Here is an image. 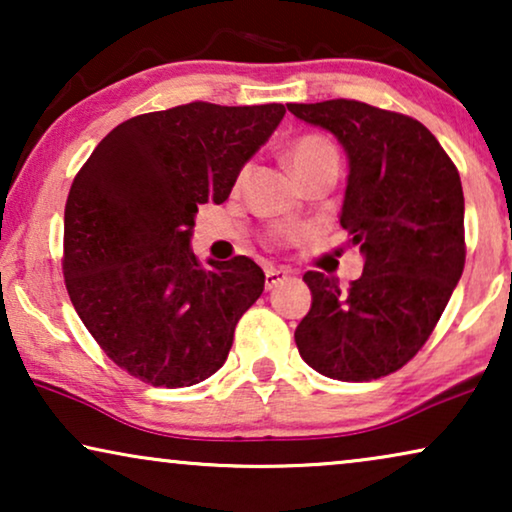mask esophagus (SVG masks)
Listing matches in <instances>:
<instances>
[{
  "label": "esophagus",
  "mask_w": 512,
  "mask_h": 512,
  "mask_svg": "<svg viewBox=\"0 0 512 512\" xmlns=\"http://www.w3.org/2000/svg\"><path fill=\"white\" fill-rule=\"evenodd\" d=\"M291 272L286 268H265V289H275L277 284H282L284 279H289Z\"/></svg>",
  "instance_id": "esophagus-1"
}]
</instances>
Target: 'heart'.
Instances as JSON below:
<instances>
[{
	"label": "heart",
	"mask_w": 512,
	"mask_h": 512,
	"mask_svg": "<svg viewBox=\"0 0 512 512\" xmlns=\"http://www.w3.org/2000/svg\"><path fill=\"white\" fill-rule=\"evenodd\" d=\"M289 158L291 170L296 172V177L303 181L310 174L324 170V167H338V151L335 146L321 135H303L289 146Z\"/></svg>",
	"instance_id": "1"
}]
</instances>
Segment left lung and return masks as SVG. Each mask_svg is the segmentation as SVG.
<instances>
[{"label": "left lung", "instance_id": "left-lung-1", "mask_svg": "<svg viewBox=\"0 0 512 512\" xmlns=\"http://www.w3.org/2000/svg\"><path fill=\"white\" fill-rule=\"evenodd\" d=\"M286 107L345 146L340 226L366 256L347 289L305 272L312 307L296 328L298 352L333 380H380L424 347L464 272L459 172L429 128L398 111L356 100Z\"/></svg>", "mask_w": 512, "mask_h": 512}]
</instances>
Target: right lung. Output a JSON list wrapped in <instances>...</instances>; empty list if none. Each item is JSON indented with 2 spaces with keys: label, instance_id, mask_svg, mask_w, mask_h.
Listing matches in <instances>:
<instances>
[{
  "label": "right lung",
  "instance_id": "obj_1",
  "mask_svg": "<svg viewBox=\"0 0 512 512\" xmlns=\"http://www.w3.org/2000/svg\"><path fill=\"white\" fill-rule=\"evenodd\" d=\"M284 104H179L116 125L76 172L62 275L102 352L151 387H193L228 359L235 326L263 293L247 256L188 249L198 205H221Z\"/></svg>",
  "mask_w": 512,
  "mask_h": 512
}]
</instances>
